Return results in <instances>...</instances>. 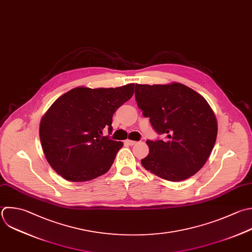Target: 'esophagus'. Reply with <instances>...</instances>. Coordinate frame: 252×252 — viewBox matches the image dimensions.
I'll return each mask as SVG.
<instances>
[{
  "mask_svg": "<svg viewBox=\"0 0 252 252\" xmlns=\"http://www.w3.org/2000/svg\"><path fill=\"white\" fill-rule=\"evenodd\" d=\"M125 143H126L127 145H129V146H133V145H135L137 142H136V141H132V140H126Z\"/></svg>",
  "mask_w": 252,
  "mask_h": 252,
  "instance_id": "1",
  "label": "esophagus"
}]
</instances>
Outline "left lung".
<instances>
[{
  "mask_svg": "<svg viewBox=\"0 0 252 252\" xmlns=\"http://www.w3.org/2000/svg\"><path fill=\"white\" fill-rule=\"evenodd\" d=\"M135 97L155 131L165 136L164 141H147L150 153L142 165L169 181H181L199 171L218 133L216 116L206 99L179 83L136 84Z\"/></svg>",
  "mask_w": 252,
  "mask_h": 252,
  "instance_id": "1",
  "label": "left lung"
}]
</instances>
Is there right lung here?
Wrapping results in <instances>:
<instances>
[{
	"label": "right lung",
	"mask_w": 252,
	"mask_h": 252,
	"mask_svg": "<svg viewBox=\"0 0 252 252\" xmlns=\"http://www.w3.org/2000/svg\"><path fill=\"white\" fill-rule=\"evenodd\" d=\"M134 94V84L110 89L79 87L61 95L40 121L45 158L63 178L82 182L109 170L123 143L102 136L112 132L114 112Z\"/></svg>",
	"instance_id": "add662e5"
}]
</instances>
